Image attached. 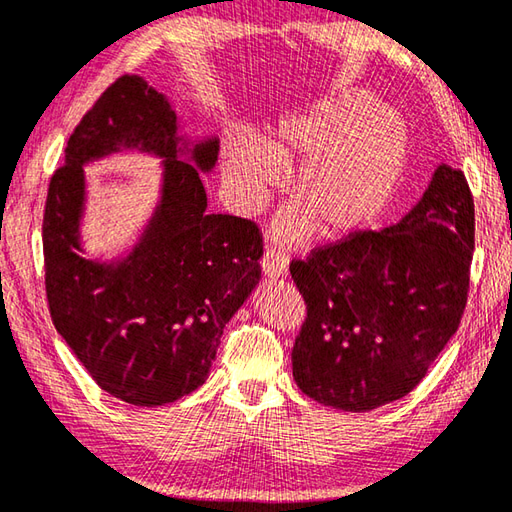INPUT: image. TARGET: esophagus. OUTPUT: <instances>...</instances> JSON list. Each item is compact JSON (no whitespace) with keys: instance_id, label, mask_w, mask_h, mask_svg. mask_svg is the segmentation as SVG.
Here are the masks:
<instances>
[{"instance_id":"34e87169","label":"esophagus","mask_w":512,"mask_h":512,"mask_svg":"<svg viewBox=\"0 0 512 512\" xmlns=\"http://www.w3.org/2000/svg\"><path fill=\"white\" fill-rule=\"evenodd\" d=\"M262 270L268 277H284L288 273V259L277 248H268L262 257Z\"/></svg>"}]
</instances>
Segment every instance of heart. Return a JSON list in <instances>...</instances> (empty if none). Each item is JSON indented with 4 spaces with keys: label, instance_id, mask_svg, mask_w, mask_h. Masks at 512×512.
Wrapping results in <instances>:
<instances>
[{
    "label": "heart",
    "instance_id": "heart-1",
    "mask_svg": "<svg viewBox=\"0 0 512 512\" xmlns=\"http://www.w3.org/2000/svg\"><path fill=\"white\" fill-rule=\"evenodd\" d=\"M408 128L395 110L362 90L324 97L268 128L262 144L233 133L226 182L239 213L253 215L290 175L299 206L279 217L284 237L306 235L313 222L324 237H346L373 224L395 195L408 162Z\"/></svg>",
    "mask_w": 512,
    "mask_h": 512
}]
</instances>
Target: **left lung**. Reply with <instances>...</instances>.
<instances>
[{"label":"left lung","instance_id":"left-lung-1","mask_svg":"<svg viewBox=\"0 0 512 512\" xmlns=\"http://www.w3.org/2000/svg\"><path fill=\"white\" fill-rule=\"evenodd\" d=\"M473 250V195L462 170L442 164L397 224L293 259L306 302L293 346L302 393L348 413L408 395L462 322Z\"/></svg>","mask_w":512,"mask_h":512}]
</instances>
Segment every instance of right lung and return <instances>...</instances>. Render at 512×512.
Masks as SVG:
<instances>
[{
  "mask_svg": "<svg viewBox=\"0 0 512 512\" xmlns=\"http://www.w3.org/2000/svg\"><path fill=\"white\" fill-rule=\"evenodd\" d=\"M177 130L162 93L139 75L119 77L70 135L44 208L46 299L57 333L99 388L135 406L170 404L206 382L224 326L262 277L257 224L206 213L199 173L213 170L219 139L188 146ZM126 147L165 159L163 199L124 260H86L78 255L83 164Z\"/></svg>",
  "mask_w": 512,
  "mask_h": 512,
  "instance_id": "add662e5",
  "label": "right lung"
}]
</instances>
